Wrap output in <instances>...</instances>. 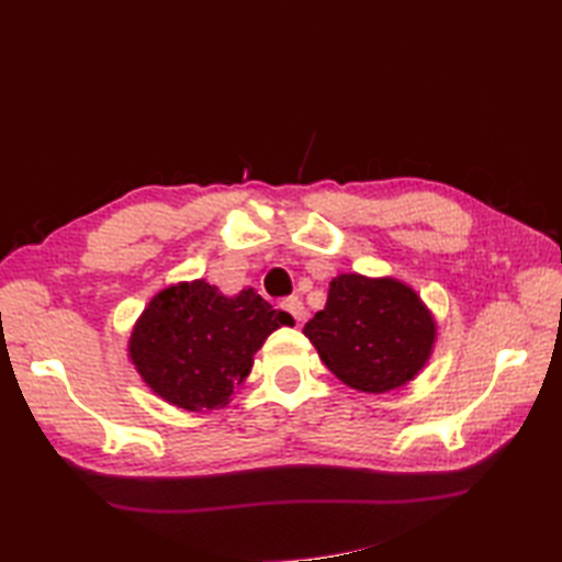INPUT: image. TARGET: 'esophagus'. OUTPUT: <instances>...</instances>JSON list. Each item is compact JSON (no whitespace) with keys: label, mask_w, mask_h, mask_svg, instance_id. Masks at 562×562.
Segmentation results:
<instances>
[{"label":"esophagus","mask_w":562,"mask_h":562,"mask_svg":"<svg viewBox=\"0 0 562 562\" xmlns=\"http://www.w3.org/2000/svg\"><path fill=\"white\" fill-rule=\"evenodd\" d=\"M282 308L296 321V324H302V321L306 318V306L300 296H288V300L282 302Z\"/></svg>","instance_id":"esophagus-1"}]
</instances>
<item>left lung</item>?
Returning <instances> with one entry per match:
<instances>
[{
    "label": "left lung",
    "mask_w": 562,
    "mask_h": 562,
    "mask_svg": "<svg viewBox=\"0 0 562 562\" xmlns=\"http://www.w3.org/2000/svg\"><path fill=\"white\" fill-rule=\"evenodd\" d=\"M304 336L342 384L386 393L425 367L437 324L408 284L348 272L333 278L328 302L304 326Z\"/></svg>",
    "instance_id": "left-lung-1"
}]
</instances>
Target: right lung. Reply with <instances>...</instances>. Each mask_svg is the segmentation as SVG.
Masks as SVG:
<instances>
[{
    "mask_svg": "<svg viewBox=\"0 0 562 562\" xmlns=\"http://www.w3.org/2000/svg\"><path fill=\"white\" fill-rule=\"evenodd\" d=\"M292 324L288 312L272 308L254 288L226 296L205 280L178 282L147 304L127 350L157 396L202 413L224 408L260 345Z\"/></svg>",
    "mask_w": 562,
    "mask_h": 562,
    "instance_id": "obj_1",
    "label": "right lung"
}]
</instances>
